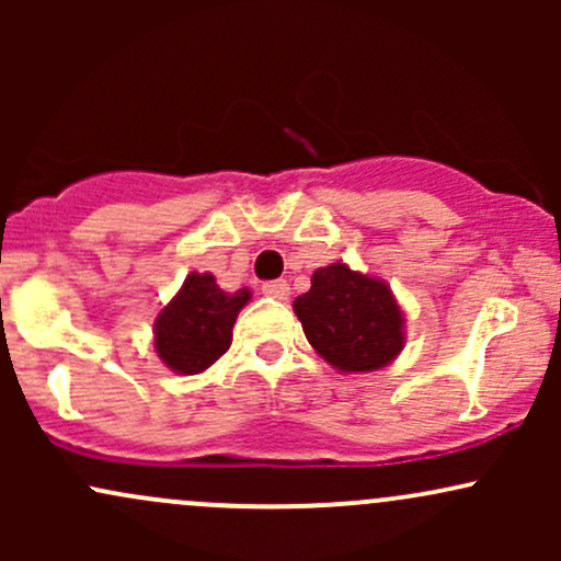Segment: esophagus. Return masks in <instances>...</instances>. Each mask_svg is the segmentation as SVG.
Here are the masks:
<instances>
[{
  "label": "esophagus",
  "instance_id": "obj_1",
  "mask_svg": "<svg viewBox=\"0 0 561 561\" xmlns=\"http://www.w3.org/2000/svg\"><path fill=\"white\" fill-rule=\"evenodd\" d=\"M263 295H268V298H276V300H287L289 298V285L285 279H274V282H263Z\"/></svg>",
  "mask_w": 561,
  "mask_h": 561
}]
</instances>
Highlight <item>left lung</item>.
Listing matches in <instances>:
<instances>
[{
  "label": "left lung",
  "instance_id": "left-lung-1",
  "mask_svg": "<svg viewBox=\"0 0 561 561\" xmlns=\"http://www.w3.org/2000/svg\"><path fill=\"white\" fill-rule=\"evenodd\" d=\"M313 351L340 371H375L403 351V311L382 279L345 263L319 268L293 302Z\"/></svg>",
  "mask_w": 561,
  "mask_h": 561
}]
</instances>
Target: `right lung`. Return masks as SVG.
<instances>
[{"label": "right lung", "mask_w": 561, "mask_h": 561, "mask_svg": "<svg viewBox=\"0 0 561 561\" xmlns=\"http://www.w3.org/2000/svg\"><path fill=\"white\" fill-rule=\"evenodd\" d=\"M248 300V287L224 293L214 274L192 272L156 319L160 362L176 375H199L208 369L229 351L231 327Z\"/></svg>", "instance_id": "1"}]
</instances>
